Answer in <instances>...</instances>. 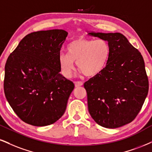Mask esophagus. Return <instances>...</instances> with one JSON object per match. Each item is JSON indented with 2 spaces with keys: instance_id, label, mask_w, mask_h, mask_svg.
I'll list each match as a JSON object with an SVG mask.
<instances>
[{
  "instance_id": "1",
  "label": "esophagus",
  "mask_w": 152,
  "mask_h": 152,
  "mask_svg": "<svg viewBox=\"0 0 152 152\" xmlns=\"http://www.w3.org/2000/svg\"><path fill=\"white\" fill-rule=\"evenodd\" d=\"M82 85H83V83H82V82H81V81L75 82V85L76 87H80V86H82Z\"/></svg>"
}]
</instances>
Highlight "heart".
I'll list each match as a JSON object with an SVG mask.
<instances>
[{
    "label": "heart",
    "mask_w": 152,
    "mask_h": 152,
    "mask_svg": "<svg viewBox=\"0 0 152 152\" xmlns=\"http://www.w3.org/2000/svg\"><path fill=\"white\" fill-rule=\"evenodd\" d=\"M110 56V46L104 39L78 38L67 46V53H61L58 61L61 72L65 77H70L75 69L87 77H94L104 70Z\"/></svg>",
    "instance_id": "b5f03b06"
}]
</instances>
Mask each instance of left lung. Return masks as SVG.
Wrapping results in <instances>:
<instances>
[{"label":"left lung","instance_id":"left-lung-1","mask_svg":"<svg viewBox=\"0 0 152 152\" xmlns=\"http://www.w3.org/2000/svg\"><path fill=\"white\" fill-rule=\"evenodd\" d=\"M88 34L107 41L110 46L106 67L84 84L89 113L106 128L128 124L138 115L149 91L143 57L121 33Z\"/></svg>","mask_w":152,"mask_h":152}]
</instances>
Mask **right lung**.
<instances>
[{
    "instance_id": "1",
    "label": "right lung",
    "mask_w": 152,
    "mask_h": 152,
    "mask_svg": "<svg viewBox=\"0 0 152 152\" xmlns=\"http://www.w3.org/2000/svg\"><path fill=\"white\" fill-rule=\"evenodd\" d=\"M63 29L27 34L7 58L4 92L17 115L46 126L61 118L75 85L60 73L58 57L67 36Z\"/></svg>"
}]
</instances>
